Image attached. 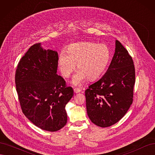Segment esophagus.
I'll return each instance as SVG.
<instances>
[{
  "label": "esophagus",
  "instance_id": "1",
  "mask_svg": "<svg viewBox=\"0 0 155 155\" xmlns=\"http://www.w3.org/2000/svg\"><path fill=\"white\" fill-rule=\"evenodd\" d=\"M74 92L75 93H79L81 92V89H79V88H74Z\"/></svg>",
  "mask_w": 155,
  "mask_h": 155
}]
</instances>
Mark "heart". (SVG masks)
Here are the masks:
<instances>
[{
	"label": "heart",
	"mask_w": 155,
	"mask_h": 155,
	"mask_svg": "<svg viewBox=\"0 0 155 155\" xmlns=\"http://www.w3.org/2000/svg\"><path fill=\"white\" fill-rule=\"evenodd\" d=\"M66 51L59 53L58 67L63 77L68 78L77 63L79 70L71 81L76 86H81L87 78L94 80L101 76L111 59L110 50L105 44L78 42L69 45Z\"/></svg>",
	"instance_id": "obj_1"
}]
</instances>
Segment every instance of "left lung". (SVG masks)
<instances>
[{
  "instance_id": "1",
  "label": "left lung",
  "mask_w": 155,
  "mask_h": 155,
  "mask_svg": "<svg viewBox=\"0 0 155 155\" xmlns=\"http://www.w3.org/2000/svg\"><path fill=\"white\" fill-rule=\"evenodd\" d=\"M115 52L106 73L85 91L88 118L101 127L118 122L133 103L135 70L131 56L116 40Z\"/></svg>"
}]
</instances>
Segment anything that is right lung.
I'll list each match as a JSON object with an SVG mask.
<instances>
[{"mask_svg":"<svg viewBox=\"0 0 155 155\" xmlns=\"http://www.w3.org/2000/svg\"><path fill=\"white\" fill-rule=\"evenodd\" d=\"M58 54L35 44L21 58L15 72L16 90L22 112L43 130L55 132L67 122L65 107L72 87L57 74Z\"/></svg>","mask_w":155,"mask_h":155,"instance_id":"right-lung-1","label":"right lung"}]
</instances>
